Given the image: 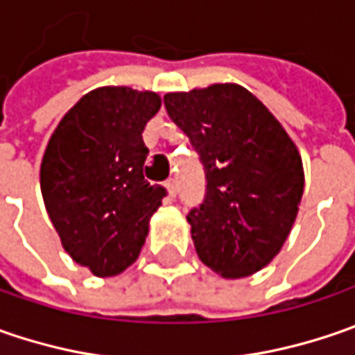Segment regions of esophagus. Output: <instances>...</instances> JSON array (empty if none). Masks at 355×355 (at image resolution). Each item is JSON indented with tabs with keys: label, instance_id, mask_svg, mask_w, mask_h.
<instances>
[{
	"label": "esophagus",
	"instance_id": "esophagus-1",
	"mask_svg": "<svg viewBox=\"0 0 355 355\" xmlns=\"http://www.w3.org/2000/svg\"><path fill=\"white\" fill-rule=\"evenodd\" d=\"M164 187H166V191H168V196H177V180L175 178H168L166 182H164Z\"/></svg>",
	"mask_w": 355,
	"mask_h": 355
}]
</instances>
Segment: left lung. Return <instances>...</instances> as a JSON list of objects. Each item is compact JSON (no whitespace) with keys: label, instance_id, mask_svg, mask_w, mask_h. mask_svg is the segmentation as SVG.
<instances>
[{"label":"left lung","instance_id":"1","mask_svg":"<svg viewBox=\"0 0 355 355\" xmlns=\"http://www.w3.org/2000/svg\"><path fill=\"white\" fill-rule=\"evenodd\" d=\"M164 107L207 173L205 202L187 216L198 258L228 280L268 266L304 193L296 143L268 107L236 83L166 93Z\"/></svg>","mask_w":355,"mask_h":355}]
</instances>
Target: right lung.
<instances>
[{"label":"right lung","mask_w":355,"mask_h":355,"mask_svg":"<svg viewBox=\"0 0 355 355\" xmlns=\"http://www.w3.org/2000/svg\"><path fill=\"white\" fill-rule=\"evenodd\" d=\"M161 105L155 91L93 89L63 115L43 153L41 194L61 246L99 278L139 258L166 194L143 175V131Z\"/></svg>","instance_id":"obj_1"}]
</instances>
